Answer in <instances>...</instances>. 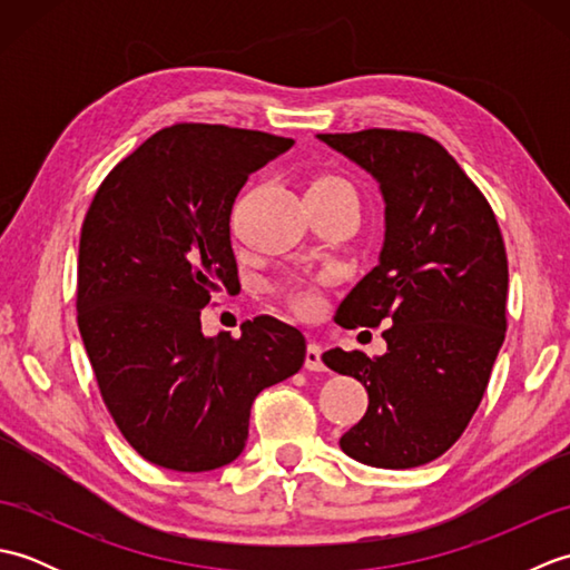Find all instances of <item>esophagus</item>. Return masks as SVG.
<instances>
[{"mask_svg": "<svg viewBox=\"0 0 570 570\" xmlns=\"http://www.w3.org/2000/svg\"><path fill=\"white\" fill-rule=\"evenodd\" d=\"M321 355H323V347H321L316 341H311V343L306 345V360H304L306 370H313V372H321V370H325Z\"/></svg>", "mask_w": 570, "mask_h": 570, "instance_id": "1", "label": "esophagus"}]
</instances>
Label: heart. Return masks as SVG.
<instances>
[{"label":"heart","instance_id":"1","mask_svg":"<svg viewBox=\"0 0 570 570\" xmlns=\"http://www.w3.org/2000/svg\"><path fill=\"white\" fill-rule=\"evenodd\" d=\"M308 188L313 190H328V188H353L347 184L343 176H335V174H321L316 176L308 184ZM284 296L288 298V304H292L298 313H313L318 308V294L313 292L311 286L306 284H288L284 288Z\"/></svg>","mask_w":570,"mask_h":570}]
</instances>
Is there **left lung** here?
I'll use <instances>...</instances> for the list:
<instances>
[{
    "instance_id": "left-lung-1",
    "label": "left lung",
    "mask_w": 570,
    "mask_h": 570,
    "mask_svg": "<svg viewBox=\"0 0 570 570\" xmlns=\"http://www.w3.org/2000/svg\"><path fill=\"white\" fill-rule=\"evenodd\" d=\"M380 180L384 247L335 321L377 328L386 353L333 347L331 370L365 384L370 404L341 448L372 468H419L470 423L507 331L504 239L488 198L443 144L402 129L318 135Z\"/></svg>"
}]
</instances>
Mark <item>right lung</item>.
<instances>
[{"label": "right lung", "instance_id": "add662e5", "mask_svg": "<svg viewBox=\"0 0 570 570\" xmlns=\"http://www.w3.org/2000/svg\"><path fill=\"white\" fill-rule=\"evenodd\" d=\"M292 144L178 122L125 156L85 213L80 337L117 429L154 465L205 472L233 463L254 399L304 365V335L272 316L245 321L239 337L200 331V308L239 286L229 245L237 193Z\"/></svg>", "mask_w": 570, "mask_h": 570}]
</instances>
